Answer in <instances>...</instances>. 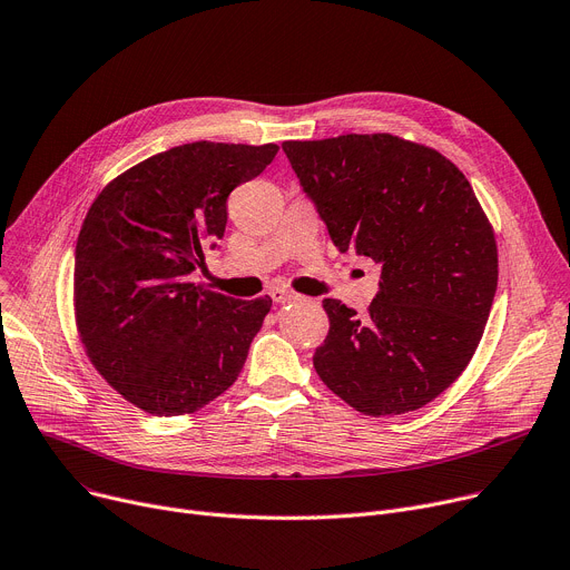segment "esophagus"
Returning a JSON list of instances; mask_svg holds the SVG:
<instances>
[{
  "label": "esophagus",
  "instance_id": "34e87169",
  "mask_svg": "<svg viewBox=\"0 0 570 570\" xmlns=\"http://www.w3.org/2000/svg\"><path fill=\"white\" fill-rule=\"evenodd\" d=\"M269 296L276 301V303H289V301H298L301 296L294 294V292H287V289H281V287H274L269 292Z\"/></svg>",
  "mask_w": 570,
  "mask_h": 570
}]
</instances>
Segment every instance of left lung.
Instances as JSON below:
<instances>
[{"label":"left lung","instance_id":"8db88e82","mask_svg":"<svg viewBox=\"0 0 570 570\" xmlns=\"http://www.w3.org/2000/svg\"><path fill=\"white\" fill-rule=\"evenodd\" d=\"M283 150L340 253L381 267L358 317L324 298L320 379L365 415L417 411L468 367L498 289V244L465 175L392 135L285 141Z\"/></svg>","mask_w":570,"mask_h":570}]
</instances>
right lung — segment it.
Masks as SVG:
<instances>
[{
  "label": "right lung",
  "instance_id": "add662e5",
  "mask_svg": "<svg viewBox=\"0 0 570 570\" xmlns=\"http://www.w3.org/2000/svg\"><path fill=\"white\" fill-rule=\"evenodd\" d=\"M276 153V144L170 148L120 173L86 214L75 248L79 340L141 411L194 413L237 381L272 298L239 301L191 274L226 233L230 191Z\"/></svg>",
  "mask_w": 570,
  "mask_h": 570
}]
</instances>
